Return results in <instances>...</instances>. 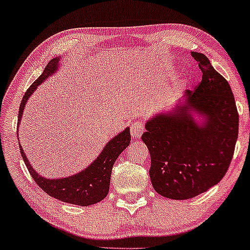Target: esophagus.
I'll list each match as a JSON object with an SVG mask.
<instances>
[{
	"instance_id": "esophagus-1",
	"label": "esophagus",
	"mask_w": 250,
	"mask_h": 250,
	"mask_svg": "<svg viewBox=\"0 0 250 250\" xmlns=\"http://www.w3.org/2000/svg\"><path fill=\"white\" fill-rule=\"evenodd\" d=\"M145 127H144V124H143L142 122H134L131 124V134H132V137L134 139H138L140 138V136H142L143 132H144Z\"/></svg>"
}]
</instances>
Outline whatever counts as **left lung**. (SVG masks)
<instances>
[{
	"label": "left lung",
	"mask_w": 250,
	"mask_h": 250,
	"mask_svg": "<svg viewBox=\"0 0 250 250\" xmlns=\"http://www.w3.org/2000/svg\"><path fill=\"white\" fill-rule=\"evenodd\" d=\"M191 55L203 73L201 83L187 92L182 107L147 122L142 136L150 151L153 189L171 200H189L216 186L228 171L238 136V112L228 81L206 55ZM189 110L206 115V123L196 125Z\"/></svg>",
	"instance_id": "obj_1"
}]
</instances>
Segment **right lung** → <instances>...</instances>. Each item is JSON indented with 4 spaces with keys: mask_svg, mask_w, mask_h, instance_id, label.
<instances>
[{
    "mask_svg": "<svg viewBox=\"0 0 250 250\" xmlns=\"http://www.w3.org/2000/svg\"><path fill=\"white\" fill-rule=\"evenodd\" d=\"M59 61H60L59 58L50 60L46 68L43 69V73L27 89L23 98H22L21 105H20L18 119L19 123L21 120L22 112H23L28 98L33 94V92L38 88L39 85H41L42 81L47 79L52 73L57 71ZM130 140V128L127 127L122 133H119L117 137H114L113 139L108 142V144L104 148L103 152L89 165L87 169H85L78 175L62 179H47L41 177L30 167L29 162H28L26 155H24L23 148L20 147V152H21V156L23 158L24 164H26L29 173L34 178L36 184L44 192L59 201L66 202V203L87 207L98 203V202L104 200L107 196L108 190H110L112 167H113V164L118 156L125 150L126 146H128Z\"/></svg>",
    "mask_w": 250,
    "mask_h": 250,
    "instance_id": "1",
    "label": "right lung"
}]
</instances>
